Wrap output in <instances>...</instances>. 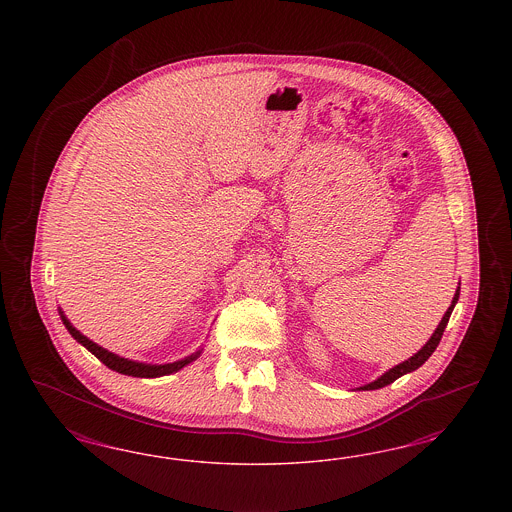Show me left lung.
I'll use <instances>...</instances> for the list:
<instances>
[{
  "label": "left lung",
  "instance_id": "left-lung-1",
  "mask_svg": "<svg viewBox=\"0 0 512 512\" xmlns=\"http://www.w3.org/2000/svg\"><path fill=\"white\" fill-rule=\"evenodd\" d=\"M458 298H460V287L456 289L454 298H452V302H450L449 310L445 311L441 323L435 328L432 338L424 343V347H420L419 351H417L413 357L403 360V362H400V364L394 366V368H390L388 372L383 373L381 377H377L372 383H368V385H364V387H358V390H375V388L387 387V385L394 383L398 377H402L405 373L419 370L420 366H422L428 358L432 357V353L437 349V345H439V341H441V336H443V332H445V328H447V323H449L450 313L454 310Z\"/></svg>",
  "mask_w": 512,
  "mask_h": 512
}]
</instances>
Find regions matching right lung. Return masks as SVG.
Listing matches in <instances>:
<instances>
[{"label": "right lung", "mask_w": 512, "mask_h": 512, "mask_svg": "<svg viewBox=\"0 0 512 512\" xmlns=\"http://www.w3.org/2000/svg\"><path fill=\"white\" fill-rule=\"evenodd\" d=\"M60 317H62L63 325L69 330V334L75 338V340L84 345L92 355L99 358L107 368L114 370V372L124 373V375H131V377H146V379H154V377H163V375H171V373L180 372L182 368H186L187 364H191L193 360L201 357L202 347L199 351L191 353L189 357L180 358L176 362H169V364H146V362H137V360H131V358L120 357L116 353H112L109 349L97 345L95 341L86 338L80 330H77L75 326L71 325V321L65 317L62 308H60Z\"/></svg>", "instance_id": "add662e5"}]
</instances>
